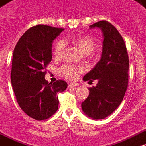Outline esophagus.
<instances>
[{
    "label": "esophagus",
    "mask_w": 146,
    "mask_h": 146,
    "mask_svg": "<svg viewBox=\"0 0 146 146\" xmlns=\"http://www.w3.org/2000/svg\"><path fill=\"white\" fill-rule=\"evenodd\" d=\"M79 84L77 83H70V84H68L69 87H76L78 86Z\"/></svg>",
    "instance_id": "34e87169"
}]
</instances>
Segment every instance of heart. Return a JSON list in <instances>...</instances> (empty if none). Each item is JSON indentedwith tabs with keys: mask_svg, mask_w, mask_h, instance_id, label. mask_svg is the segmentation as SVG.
Wrapping results in <instances>:
<instances>
[{
	"mask_svg": "<svg viewBox=\"0 0 146 146\" xmlns=\"http://www.w3.org/2000/svg\"><path fill=\"white\" fill-rule=\"evenodd\" d=\"M71 42L76 48H78L79 51L80 52L82 55H90L96 47L94 40L91 37L87 35H81L77 37L73 38ZM66 47V42L63 40H58L55 43L54 46V54L56 57H59L62 56L63 50ZM83 71V68L80 66H75L73 65H65L61 70L60 73L62 76L69 79H74L78 76V74Z\"/></svg>",
	"mask_w": 146,
	"mask_h": 146,
	"instance_id": "heart-1",
	"label": "heart"
}]
</instances>
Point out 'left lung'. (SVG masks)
<instances>
[{
  "label": "left lung",
  "instance_id": "1",
  "mask_svg": "<svg viewBox=\"0 0 146 146\" xmlns=\"http://www.w3.org/2000/svg\"><path fill=\"white\" fill-rule=\"evenodd\" d=\"M103 32V49L100 61L84 76V81L98 80L90 87L89 96L81 104L82 110L94 120L104 119L121 103L128 84L129 59L125 41L117 29L106 21L91 25Z\"/></svg>",
  "mask_w": 146,
  "mask_h": 146
}]
</instances>
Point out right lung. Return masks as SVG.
Masks as SVG:
<instances>
[{
  "label": "right lung",
  "mask_w": 146,
  "mask_h": 146,
  "mask_svg": "<svg viewBox=\"0 0 146 146\" xmlns=\"http://www.w3.org/2000/svg\"><path fill=\"white\" fill-rule=\"evenodd\" d=\"M64 29L38 25L28 29L14 49L11 80L19 106L32 118L42 121L54 114L59 93L67 84L59 80L48 83L46 68L52 60V46Z\"/></svg>",
  "instance_id": "right-lung-1"
}]
</instances>
